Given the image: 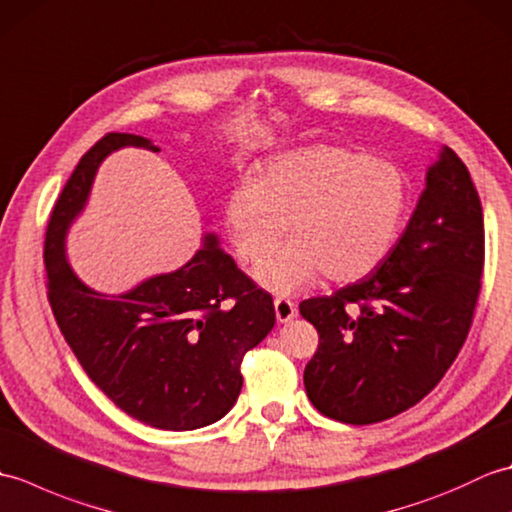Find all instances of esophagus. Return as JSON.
Instances as JSON below:
<instances>
[{"mask_svg": "<svg viewBox=\"0 0 512 512\" xmlns=\"http://www.w3.org/2000/svg\"><path fill=\"white\" fill-rule=\"evenodd\" d=\"M275 314H277V321L279 323H288L290 319L297 317V306L290 299L277 297L275 299Z\"/></svg>", "mask_w": 512, "mask_h": 512, "instance_id": "34e87169", "label": "esophagus"}]
</instances>
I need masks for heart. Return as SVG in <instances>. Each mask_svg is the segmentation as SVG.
I'll use <instances>...</instances> for the list:
<instances>
[{
    "mask_svg": "<svg viewBox=\"0 0 512 512\" xmlns=\"http://www.w3.org/2000/svg\"><path fill=\"white\" fill-rule=\"evenodd\" d=\"M407 206L398 165L334 145L279 154L226 200V226L237 255L259 264L291 224L293 242L255 270L264 288L297 292L323 273L358 281L383 264Z\"/></svg>",
    "mask_w": 512,
    "mask_h": 512,
    "instance_id": "obj_1",
    "label": "heart"
}]
</instances>
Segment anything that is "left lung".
<instances>
[{
	"mask_svg": "<svg viewBox=\"0 0 512 512\" xmlns=\"http://www.w3.org/2000/svg\"><path fill=\"white\" fill-rule=\"evenodd\" d=\"M482 270L480 195L444 147L383 264L358 284L299 303L319 332L303 372L312 405L339 422L372 424L420 402L462 350Z\"/></svg>",
	"mask_w": 512,
	"mask_h": 512,
	"instance_id": "left-lung-1",
	"label": "left lung"
}]
</instances>
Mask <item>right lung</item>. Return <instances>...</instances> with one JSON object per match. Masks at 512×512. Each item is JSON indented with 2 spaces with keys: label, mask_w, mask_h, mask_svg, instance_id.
Returning <instances> with one entry per match:
<instances>
[{
  "label": "right lung",
  "mask_w": 512,
  "mask_h": 512,
  "mask_svg": "<svg viewBox=\"0 0 512 512\" xmlns=\"http://www.w3.org/2000/svg\"><path fill=\"white\" fill-rule=\"evenodd\" d=\"M121 147L160 151L134 134H105L54 204L43 262L48 301L85 374L127 416L191 431L226 416L242 391V358L275 325L273 297L217 246L215 235L176 273L125 295H101L72 273L65 235L83 211L105 156Z\"/></svg>",
  "instance_id": "add662e5"
}]
</instances>
